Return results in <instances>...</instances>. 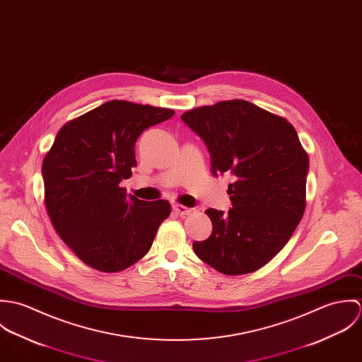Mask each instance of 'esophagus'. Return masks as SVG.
Here are the masks:
<instances>
[{
  "label": "esophagus",
  "mask_w": 362,
  "mask_h": 362,
  "mask_svg": "<svg viewBox=\"0 0 362 362\" xmlns=\"http://www.w3.org/2000/svg\"><path fill=\"white\" fill-rule=\"evenodd\" d=\"M173 209H174V211L177 213V214H180V216H188L192 210L189 209V207L184 206V205H174L173 206Z\"/></svg>",
  "instance_id": "obj_1"
}]
</instances>
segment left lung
I'll list each match as a JSON object with an SVG mask.
<instances>
[{"instance_id":"obj_1","label":"left lung","mask_w":362,"mask_h":362,"mask_svg":"<svg viewBox=\"0 0 362 362\" xmlns=\"http://www.w3.org/2000/svg\"><path fill=\"white\" fill-rule=\"evenodd\" d=\"M181 118L205 141L213 174L234 175L233 209H207L213 230L194 251L223 274L252 273L281 251L303 218L308 155L284 117L247 100L197 107Z\"/></svg>"}]
</instances>
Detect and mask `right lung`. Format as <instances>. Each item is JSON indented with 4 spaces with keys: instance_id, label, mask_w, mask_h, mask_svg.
<instances>
[{
    "instance_id": "right-lung-1",
    "label": "right lung",
    "mask_w": 362,
    "mask_h": 362,
    "mask_svg": "<svg viewBox=\"0 0 362 362\" xmlns=\"http://www.w3.org/2000/svg\"><path fill=\"white\" fill-rule=\"evenodd\" d=\"M174 112L110 100L58 131L42 165L45 204L61 240L88 266L115 273L149 252L170 202L128 197L119 182L136 165L139 135Z\"/></svg>"
}]
</instances>
